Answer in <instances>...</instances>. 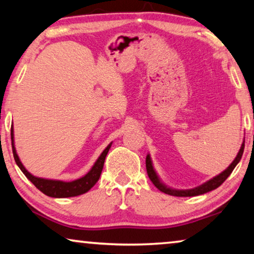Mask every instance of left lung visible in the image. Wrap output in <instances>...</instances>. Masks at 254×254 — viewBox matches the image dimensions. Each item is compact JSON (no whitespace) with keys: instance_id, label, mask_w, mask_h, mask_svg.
<instances>
[{"instance_id":"obj_1","label":"left lung","mask_w":254,"mask_h":254,"mask_svg":"<svg viewBox=\"0 0 254 254\" xmlns=\"http://www.w3.org/2000/svg\"><path fill=\"white\" fill-rule=\"evenodd\" d=\"M244 143H245V140H243V143H242L239 153H237L236 158L234 159V161L231 163V165L228 166L227 169H225L224 171H222V173H220L219 175H217V176H214L213 178L210 179V181L203 183V184H202V185L197 186V187H194V189H190V190H176V189H171V187L163 184V183L161 182V179L159 178L157 171L154 170V167H153V163H152V160H151L150 154L146 155V160H145L147 175H149L151 182L153 183L154 186L157 187L158 190H161V192L166 193V194L173 195V196H196V195H201V194L208 193V192H210V190H216L217 187H219L222 184V183H224L226 179H227V177L229 176V175L232 174V171L234 170V168L237 166V163L240 162L242 155H243Z\"/></svg>"}]
</instances>
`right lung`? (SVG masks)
<instances>
[{"label": "right lung", "instance_id": "right-lung-1", "mask_svg": "<svg viewBox=\"0 0 254 254\" xmlns=\"http://www.w3.org/2000/svg\"><path fill=\"white\" fill-rule=\"evenodd\" d=\"M11 142H12V152L13 157L15 160L18 167L20 168V170L25 174V176L29 179L33 184L41 190L42 193L51 197H72L77 196V195H81L84 193L88 192L93 186L96 184V182L99 181L102 173L104 160L107 157L109 150H110L111 144L105 147L104 151L101 153V155L95 161L94 165L91 168V170L85 175V176L76 179L72 182H64V181H57V179H48V178H41L36 177L29 173L19 159L17 151L14 147V134H13V125L11 126Z\"/></svg>", "mask_w": 254, "mask_h": 254}]
</instances>
